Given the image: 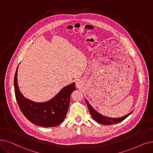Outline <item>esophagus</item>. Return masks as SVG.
<instances>
[{
	"mask_svg": "<svg viewBox=\"0 0 153 153\" xmlns=\"http://www.w3.org/2000/svg\"><path fill=\"white\" fill-rule=\"evenodd\" d=\"M76 87L77 88H81V86H82V82H81V81H76Z\"/></svg>",
	"mask_w": 153,
	"mask_h": 153,
	"instance_id": "esophagus-1",
	"label": "esophagus"
}]
</instances>
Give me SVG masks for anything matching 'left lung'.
<instances>
[{"mask_svg":"<svg viewBox=\"0 0 153 153\" xmlns=\"http://www.w3.org/2000/svg\"><path fill=\"white\" fill-rule=\"evenodd\" d=\"M85 100L87 104L88 108H89L90 114H91L92 117L95 120L96 122L100 123V124H102V125H112V124L118 123L120 122L123 121V120H125L126 117H128L130 114H131L133 112V111H131V113L128 114V115H126L122 118L121 117L120 118H110V117H105V116H103L100 114H99V112H97L95 110H94L93 108V107L91 105V104H89V102H88L86 99H85Z\"/></svg>","mask_w":153,"mask_h":153,"instance_id":"obj_1","label":"left lung"}]
</instances>
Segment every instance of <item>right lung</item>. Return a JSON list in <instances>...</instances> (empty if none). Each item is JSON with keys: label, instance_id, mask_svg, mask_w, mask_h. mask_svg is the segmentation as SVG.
Segmentation results:
<instances>
[{"label": "right lung", "instance_id": "right-lung-1", "mask_svg": "<svg viewBox=\"0 0 153 153\" xmlns=\"http://www.w3.org/2000/svg\"><path fill=\"white\" fill-rule=\"evenodd\" d=\"M17 70L18 67L14 77L15 94L24 116L33 124L43 127H53L62 123L69 106L71 94L76 90L75 84L72 83L64 87L49 101L34 102L25 98L21 94L17 83Z\"/></svg>", "mask_w": 153, "mask_h": 153}]
</instances>
